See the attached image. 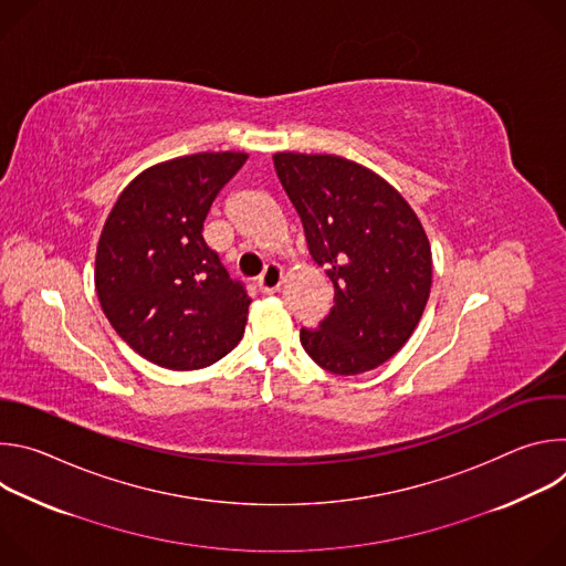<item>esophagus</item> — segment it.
I'll list each match as a JSON object with an SVG mask.
<instances>
[{
	"label": "esophagus",
	"instance_id": "1",
	"mask_svg": "<svg viewBox=\"0 0 566 566\" xmlns=\"http://www.w3.org/2000/svg\"><path fill=\"white\" fill-rule=\"evenodd\" d=\"M282 277H284V273H282V266H280V264H275V262H271V264H266L264 273L260 275V280H258V286H260V291H262L264 295H271V293H275V291L280 289V284H282Z\"/></svg>",
	"mask_w": 566,
	"mask_h": 566
}]
</instances>
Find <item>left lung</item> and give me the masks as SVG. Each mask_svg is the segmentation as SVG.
I'll return each instance as SVG.
<instances>
[{"label":"left lung","mask_w":566,"mask_h":566,"mask_svg":"<svg viewBox=\"0 0 566 566\" xmlns=\"http://www.w3.org/2000/svg\"><path fill=\"white\" fill-rule=\"evenodd\" d=\"M273 164L311 258L334 284L329 315L300 329L302 347L338 376L376 369L410 340L428 304V234L410 203L354 160L280 151Z\"/></svg>","instance_id":"obj_1"}]
</instances>
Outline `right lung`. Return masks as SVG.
Masks as SVG:
<instances>
[{
  "mask_svg": "<svg viewBox=\"0 0 566 566\" xmlns=\"http://www.w3.org/2000/svg\"><path fill=\"white\" fill-rule=\"evenodd\" d=\"M244 151L179 156L140 172L96 251V293L116 334L149 363L190 371L237 347L251 297L208 249L203 221Z\"/></svg>",
  "mask_w": 566,
  "mask_h": 566,
  "instance_id": "1",
  "label": "right lung"
}]
</instances>
